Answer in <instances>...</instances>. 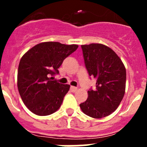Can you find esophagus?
<instances>
[{
  "label": "esophagus",
  "instance_id": "esophagus-1",
  "mask_svg": "<svg viewBox=\"0 0 147 147\" xmlns=\"http://www.w3.org/2000/svg\"><path fill=\"white\" fill-rule=\"evenodd\" d=\"M71 90L72 92H76L77 90V88L76 87H74V86H71Z\"/></svg>",
  "mask_w": 147,
  "mask_h": 147
}]
</instances>
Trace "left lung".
<instances>
[{
	"mask_svg": "<svg viewBox=\"0 0 147 147\" xmlns=\"http://www.w3.org/2000/svg\"><path fill=\"white\" fill-rule=\"evenodd\" d=\"M81 47L87 71L96 83L94 90L88 91V99L80 104V108L90 117H106L117 109L124 96L125 67L115 51L103 44Z\"/></svg>",
	"mask_w": 147,
	"mask_h": 147,
	"instance_id": "left-lung-1",
	"label": "left lung"
}]
</instances>
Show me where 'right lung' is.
I'll return each instance as SVG.
<instances>
[{
  "label": "right lung",
  "instance_id": "add662e5",
  "mask_svg": "<svg viewBox=\"0 0 147 147\" xmlns=\"http://www.w3.org/2000/svg\"><path fill=\"white\" fill-rule=\"evenodd\" d=\"M77 45L58 42H41L22 57L18 71V88L23 103L37 115H49L60 107L70 89L53 80L67 57L77 49Z\"/></svg>",
  "mask_w": 147,
  "mask_h": 147
}]
</instances>
